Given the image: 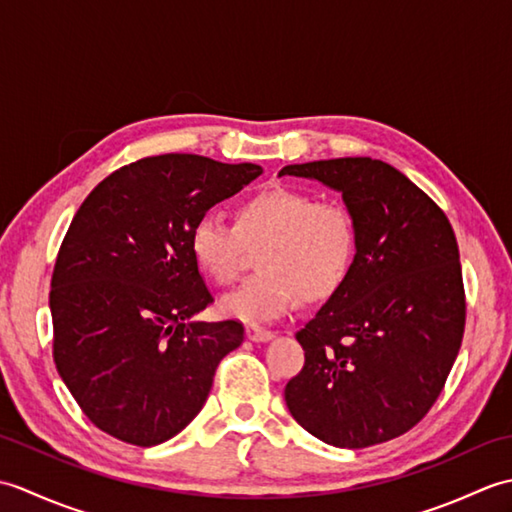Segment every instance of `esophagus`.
<instances>
[{"instance_id":"34e87169","label":"esophagus","mask_w":512,"mask_h":512,"mask_svg":"<svg viewBox=\"0 0 512 512\" xmlns=\"http://www.w3.org/2000/svg\"><path fill=\"white\" fill-rule=\"evenodd\" d=\"M246 336L250 341H255V343H266V341H270L273 339V332L270 330H264V328H259V325H246Z\"/></svg>"}]
</instances>
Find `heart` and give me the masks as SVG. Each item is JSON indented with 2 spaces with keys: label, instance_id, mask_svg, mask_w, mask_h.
<instances>
[{
  "label": "heart",
  "instance_id": "1",
  "mask_svg": "<svg viewBox=\"0 0 512 512\" xmlns=\"http://www.w3.org/2000/svg\"><path fill=\"white\" fill-rule=\"evenodd\" d=\"M259 273L222 299V312L244 323H266L306 301H325L350 279L358 253V224L343 202H317L312 193L270 184L246 195L233 226L204 215L191 226L189 250L217 286H231L256 248Z\"/></svg>",
  "mask_w": 512,
  "mask_h": 512
}]
</instances>
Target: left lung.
I'll list each match as a JSON object with an SVG mask.
<instances>
[{
	"label": "left lung",
	"instance_id": "obj_1",
	"mask_svg": "<svg viewBox=\"0 0 512 512\" xmlns=\"http://www.w3.org/2000/svg\"><path fill=\"white\" fill-rule=\"evenodd\" d=\"M279 176L339 191L358 224L350 279L297 332L306 363L288 380L286 405L332 447L398 438L427 416L462 345L466 303L453 228L383 160H314Z\"/></svg>",
	"mask_w": 512,
	"mask_h": 512
}]
</instances>
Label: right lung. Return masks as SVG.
Segmentation results:
<instances>
[{
    "label": "right lung",
    "instance_id": "right-lung-1",
    "mask_svg": "<svg viewBox=\"0 0 512 512\" xmlns=\"http://www.w3.org/2000/svg\"><path fill=\"white\" fill-rule=\"evenodd\" d=\"M195 154L136 160L96 187L63 237L50 312L57 372L101 431L154 447L198 416L239 321H193L213 301L191 226L262 176Z\"/></svg>",
    "mask_w": 512,
    "mask_h": 512
}]
</instances>
